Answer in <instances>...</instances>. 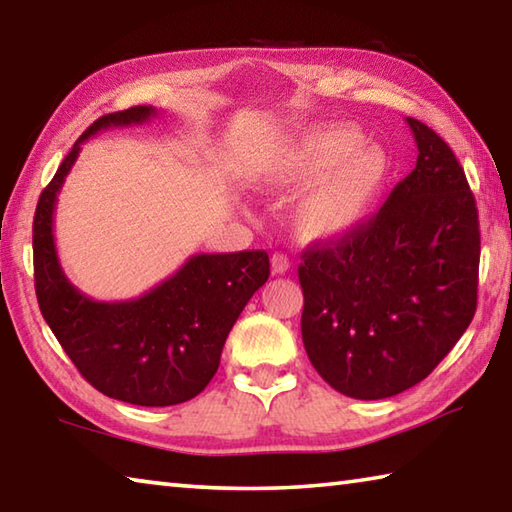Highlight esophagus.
<instances>
[{
	"label": "esophagus",
	"mask_w": 512,
	"mask_h": 512,
	"mask_svg": "<svg viewBox=\"0 0 512 512\" xmlns=\"http://www.w3.org/2000/svg\"><path fill=\"white\" fill-rule=\"evenodd\" d=\"M271 268H273L275 275H282V273L288 271V268H291V262H288V257L284 253H275L271 257Z\"/></svg>",
	"instance_id": "obj_1"
}]
</instances>
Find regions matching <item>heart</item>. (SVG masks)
I'll list each match as a JSON object with an SVG mask.
<instances>
[{
	"label": "heart",
	"mask_w": 512,
	"mask_h": 512,
	"mask_svg": "<svg viewBox=\"0 0 512 512\" xmlns=\"http://www.w3.org/2000/svg\"><path fill=\"white\" fill-rule=\"evenodd\" d=\"M387 176L389 156L383 147L362 143V134L353 127L324 125L284 145L259 179L273 192L309 188L293 212L297 237L338 241L365 224Z\"/></svg>",
	"instance_id": "b5f03b06"
}]
</instances>
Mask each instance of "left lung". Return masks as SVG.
<instances>
[{
    "mask_svg": "<svg viewBox=\"0 0 512 512\" xmlns=\"http://www.w3.org/2000/svg\"><path fill=\"white\" fill-rule=\"evenodd\" d=\"M416 167L349 237L304 250L302 342L336 392L378 401L432 374L477 311L475 194L443 138L407 118Z\"/></svg>",
    "mask_w": 512,
    "mask_h": 512,
    "instance_id": "obj_1",
    "label": "left lung"
}]
</instances>
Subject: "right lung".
Masks as SVG:
<instances>
[{
	"label": "right lung",
	"mask_w": 512,
	"mask_h": 512,
	"mask_svg": "<svg viewBox=\"0 0 512 512\" xmlns=\"http://www.w3.org/2000/svg\"><path fill=\"white\" fill-rule=\"evenodd\" d=\"M156 114L138 105L98 118L64 156L33 219L35 293L53 336L98 392L143 407L179 405L206 389L232 324L271 275L266 250H241L192 255L172 277L127 302H96L67 280L53 215L82 143L102 129L141 125Z\"/></svg>",
	"instance_id": "add662e5"
}]
</instances>
